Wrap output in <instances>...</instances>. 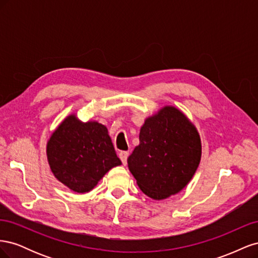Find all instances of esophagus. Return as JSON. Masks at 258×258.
Returning a JSON list of instances; mask_svg holds the SVG:
<instances>
[{
  "mask_svg": "<svg viewBox=\"0 0 258 258\" xmlns=\"http://www.w3.org/2000/svg\"><path fill=\"white\" fill-rule=\"evenodd\" d=\"M119 158H120V160H121V162H122V165H126L127 163V158H128V156H129V153L128 152H120L119 153Z\"/></svg>",
  "mask_w": 258,
  "mask_h": 258,
  "instance_id": "1",
  "label": "esophagus"
}]
</instances>
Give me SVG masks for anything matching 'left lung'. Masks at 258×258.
Instances as JSON below:
<instances>
[{
	"label": "left lung",
	"instance_id": "obj_1",
	"mask_svg": "<svg viewBox=\"0 0 258 258\" xmlns=\"http://www.w3.org/2000/svg\"><path fill=\"white\" fill-rule=\"evenodd\" d=\"M139 139L128 167L140 189L155 200L181 191L192 178L201 158L196 127L176 107L165 106L145 119Z\"/></svg>",
	"mask_w": 258,
	"mask_h": 258
}]
</instances>
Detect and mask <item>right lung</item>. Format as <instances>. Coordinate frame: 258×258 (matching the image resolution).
Listing matches in <instances>:
<instances>
[{"label":"right lung","mask_w":258,"mask_h":258,"mask_svg":"<svg viewBox=\"0 0 258 258\" xmlns=\"http://www.w3.org/2000/svg\"><path fill=\"white\" fill-rule=\"evenodd\" d=\"M51 172L75 192H87L121 161L106 127L98 121L82 122L73 114L53 131L46 147Z\"/></svg>","instance_id":"add662e5"}]
</instances>
